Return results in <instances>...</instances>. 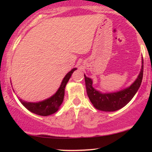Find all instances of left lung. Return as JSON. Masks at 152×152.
Wrapping results in <instances>:
<instances>
[{"label": "left lung", "instance_id": "obj_1", "mask_svg": "<svg viewBox=\"0 0 152 152\" xmlns=\"http://www.w3.org/2000/svg\"><path fill=\"white\" fill-rule=\"evenodd\" d=\"M142 63V69L137 79L129 87L116 92L102 93L95 89L91 78L86 77L84 74L87 95L94 107L103 111H115L126 106L134 96L142 83L144 71L143 58Z\"/></svg>", "mask_w": 152, "mask_h": 152}]
</instances>
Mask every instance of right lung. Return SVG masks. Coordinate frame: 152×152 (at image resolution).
I'll return each instance as SVG.
<instances>
[{"mask_svg": "<svg viewBox=\"0 0 152 152\" xmlns=\"http://www.w3.org/2000/svg\"><path fill=\"white\" fill-rule=\"evenodd\" d=\"M76 69H77L76 68L71 69V71H69L64 76L58 89L49 98L38 102H27L20 99H19V101L26 109L34 114L43 116H49V115L54 114L58 111L63 101H64V92H65L66 84H67L69 80L70 79L71 75Z\"/></svg>", "mask_w": 152, "mask_h": 152, "instance_id": "right-lung-1", "label": "right lung"}]
</instances>
